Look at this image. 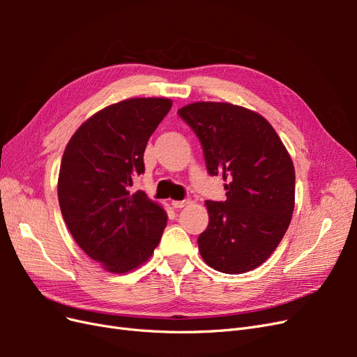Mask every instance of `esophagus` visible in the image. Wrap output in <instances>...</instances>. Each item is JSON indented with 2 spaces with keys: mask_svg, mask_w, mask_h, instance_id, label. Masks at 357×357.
Listing matches in <instances>:
<instances>
[{
  "mask_svg": "<svg viewBox=\"0 0 357 357\" xmlns=\"http://www.w3.org/2000/svg\"><path fill=\"white\" fill-rule=\"evenodd\" d=\"M188 204H189V199H183V201H171L172 208H183V207H186Z\"/></svg>",
  "mask_w": 357,
  "mask_h": 357,
  "instance_id": "1",
  "label": "esophagus"
}]
</instances>
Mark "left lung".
I'll use <instances>...</instances> for the list:
<instances>
[{"label": "left lung", "mask_w": 357, "mask_h": 357, "mask_svg": "<svg viewBox=\"0 0 357 357\" xmlns=\"http://www.w3.org/2000/svg\"><path fill=\"white\" fill-rule=\"evenodd\" d=\"M199 138L210 176H222L226 201H207L198 236L215 271L243 274L262 265L284 236L295 207V168L265 117L229 102H193L177 112Z\"/></svg>", "instance_id": "left-lung-1"}]
</instances>
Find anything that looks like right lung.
<instances>
[{
    "label": "right lung",
    "instance_id": "add662e5",
    "mask_svg": "<svg viewBox=\"0 0 357 357\" xmlns=\"http://www.w3.org/2000/svg\"><path fill=\"white\" fill-rule=\"evenodd\" d=\"M171 105L168 98L112 104L89 117L63 152L62 218L82 250L109 273L125 274L144 264L167 226L159 204L128 189L144 172L147 142Z\"/></svg>",
    "mask_w": 357,
    "mask_h": 357
}]
</instances>
